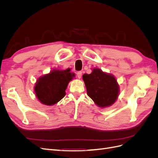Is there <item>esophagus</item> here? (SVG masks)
Returning a JSON list of instances; mask_svg holds the SVG:
<instances>
[{"label": "esophagus", "instance_id": "esophagus-1", "mask_svg": "<svg viewBox=\"0 0 158 158\" xmlns=\"http://www.w3.org/2000/svg\"><path fill=\"white\" fill-rule=\"evenodd\" d=\"M82 72H78L77 73V76H78V78L80 79V78H81V77H82Z\"/></svg>", "mask_w": 158, "mask_h": 158}]
</instances>
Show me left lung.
<instances>
[{
  "instance_id": "1",
  "label": "left lung",
  "mask_w": 158,
  "mask_h": 158,
  "mask_svg": "<svg viewBox=\"0 0 158 158\" xmlns=\"http://www.w3.org/2000/svg\"><path fill=\"white\" fill-rule=\"evenodd\" d=\"M82 78L88 95L98 107H109L117 101L120 89L117 79L113 74L94 68L92 73L84 74Z\"/></svg>"
}]
</instances>
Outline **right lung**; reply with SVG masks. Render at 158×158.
Instances as JSON below:
<instances>
[{
  "label": "right lung",
  "mask_w": 158,
  "mask_h": 158,
  "mask_svg": "<svg viewBox=\"0 0 158 158\" xmlns=\"http://www.w3.org/2000/svg\"><path fill=\"white\" fill-rule=\"evenodd\" d=\"M75 76L70 69H53L36 81L34 92L37 99L45 106H53L66 95L69 83Z\"/></svg>",
  "instance_id": "obj_1"
}]
</instances>
